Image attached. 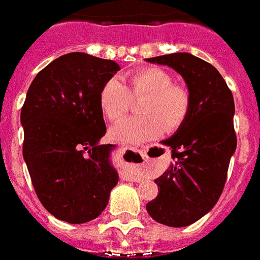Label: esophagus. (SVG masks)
Listing matches in <instances>:
<instances>
[{"label":"esophagus","instance_id":"esophagus-1","mask_svg":"<svg viewBox=\"0 0 260 260\" xmlns=\"http://www.w3.org/2000/svg\"><path fill=\"white\" fill-rule=\"evenodd\" d=\"M160 149L155 145H149V147H143L140 149H135V148H129V147H121V152H123L125 156H129L131 159H139L140 161H143L144 164H147L151 160V155L152 152L153 153H159ZM145 178V172L140 171V172H137V174L134 175H124L123 179L124 180H134V181H140Z\"/></svg>","mask_w":260,"mask_h":260}]
</instances>
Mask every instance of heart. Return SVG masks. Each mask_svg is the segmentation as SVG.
I'll return each instance as SVG.
<instances>
[{
    "label": "heart",
    "instance_id": "1",
    "mask_svg": "<svg viewBox=\"0 0 260 260\" xmlns=\"http://www.w3.org/2000/svg\"><path fill=\"white\" fill-rule=\"evenodd\" d=\"M141 113L126 117L111 129L115 140L141 144L163 135L166 126L176 129L184 123L191 107V96L184 86L172 84V76L160 68H141L124 79L105 82L100 90L99 104L109 121L121 119L129 111L132 96H144Z\"/></svg>",
    "mask_w": 260,
    "mask_h": 260
}]
</instances>
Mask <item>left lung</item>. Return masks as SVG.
<instances>
[{"mask_svg": "<svg viewBox=\"0 0 260 260\" xmlns=\"http://www.w3.org/2000/svg\"><path fill=\"white\" fill-rule=\"evenodd\" d=\"M145 61L178 72L191 96L187 119L163 141L175 164L156 179L159 193L145 206L161 224L185 227L210 212L224 188L236 149L234 97L218 69L199 57L172 53Z\"/></svg>", "mask_w": 260, "mask_h": 260, "instance_id": "8db88e82", "label": "left lung"}]
</instances>
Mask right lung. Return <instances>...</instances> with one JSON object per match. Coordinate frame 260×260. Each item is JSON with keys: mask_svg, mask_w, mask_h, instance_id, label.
<instances>
[{"mask_svg": "<svg viewBox=\"0 0 260 260\" xmlns=\"http://www.w3.org/2000/svg\"><path fill=\"white\" fill-rule=\"evenodd\" d=\"M120 67L73 52L40 71L21 109L22 155L41 204L60 220L80 224L105 210L119 175L109 156L100 90Z\"/></svg>", "mask_w": 260, "mask_h": 260, "instance_id": "1", "label": "right lung"}]
</instances>
